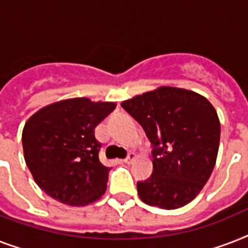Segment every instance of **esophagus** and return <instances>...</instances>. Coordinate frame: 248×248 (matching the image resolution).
<instances>
[{
  "label": "esophagus",
  "mask_w": 248,
  "mask_h": 248,
  "mask_svg": "<svg viewBox=\"0 0 248 248\" xmlns=\"http://www.w3.org/2000/svg\"><path fill=\"white\" fill-rule=\"evenodd\" d=\"M135 159H136V155H135V153H134V152H130V153H128L127 157L124 158V162L128 163V165H130V163L134 162Z\"/></svg>",
  "instance_id": "esophagus-1"
}]
</instances>
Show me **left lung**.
Masks as SVG:
<instances>
[{
    "label": "left lung",
    "mask_w": 248,
    "mask_h": 248,
    "mask_svg": "<svg viewBox=\"0 0 248 248\" xmlns=\"http://www.w3.org/2000/svg\"><path fill=\"white\" fill-rule=\"evenodd\" d=\"M122 108L153 145V172L138 183L144 203L175 210L196 198L211 176L220 144V121L204 96L162 86L124 100Z\"/></svg>",
    "instance_id": "1"
}]
</instances>
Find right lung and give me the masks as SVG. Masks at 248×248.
Wrapping results in <instances>:
<instances>
[{"mask_svg":"<svg viewBox=\"0 0 248 248\" xmlns=\"http://www.w3.org/2000/svg\"><path fill=\"white\" fill-rule=\"evenodd\" d=\"M116 103L75 97L37 110L23 128L25 163L47 196L69 206H86L107 190L109 167L99 159L95 127Z\"/></svg>","mask_w":248,"mask_h":248,"instance_id":"1","label":"right lung"}]
</instances>
